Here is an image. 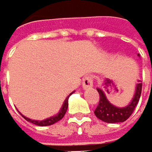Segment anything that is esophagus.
Segmentation results:
<instances>
[{"label":"esophagus","mask_w":152,"mask_h":152,"mask_svg":"<svg viewBox=\"0 0 152 152\" xmlns=\"http://www.w3.org/2000/svg\"><path fill=\"white\" fill-rule=\"evenodd\" d=\"M82 87L84 89H89L93 87V77H90V75H87V77H84L83 83H82Z\"/></svg>","instance_id":"34e87169"}]
</instances>
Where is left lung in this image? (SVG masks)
Listing matches in <instances>:
<instances>
[{
	"mask_svg": "<svg viewBox=\"0 0 152 152\" xmlns=\"http://www.w3.org/2000/svg\"><path fill=\"white\" fill-rule=\"evenodd\" d=\"M97 90L99 94V102L96 110L94 111L95 115L99 120L106 123H121L127 120L130 117V115L133 113L141 95L142 83H140V81L138 80L132 101L130 102L128 105L122 108L113 105L108 101L105 96V93L102 88H97Z\"/></svg>",
	"mask_w": 152,
	"mask_h": 152,
	"instance_id": "8db88e82",
	"label": "left lung"
}]
</instances>
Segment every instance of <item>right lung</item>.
<instances>
[{"label": "right lung", "instance_id": "1", "mask_svg": "<svg viewBox=\"0 0 152 152\" xmlns=\"http://www.w3.org/2000/svg\"><path fill=\"white\" fill-rule=\"evenodd\" d=\"M73 93H74V91H73L72 93H70V95H72ZM70 95L65 99V101H64V104H63V106H62V108H61V110H60V112H59L57 114H55L54 116H51V117H50V118H47V119L42 120V121H37V120H32V119L27 118V117L24 116L23 114H21V115H22V116H23L27 122H30V123L34 124V125H37V126H51V125H53V124L57 123L58 121H60V120H61V119L64 116V114H65V113H66V111H67V108H68V99H69Z\"/></svg>", "mask_w": 152, "mask_h": 152}]
</instances>
